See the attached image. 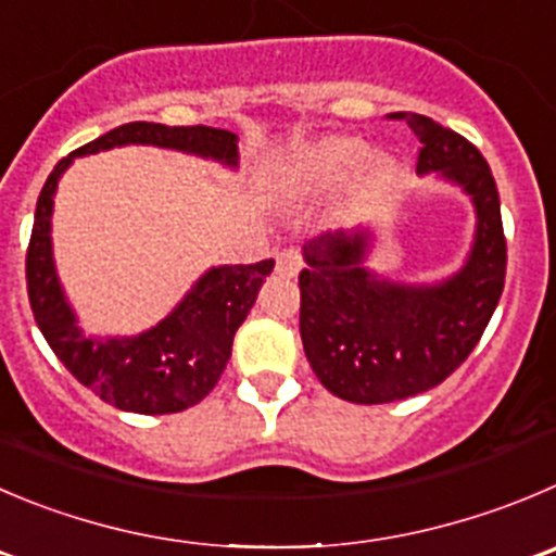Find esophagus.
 Returning a JSON list of instances; mask_svg holds the SVG:
<instances>
[{
  "label": "esophagus",
  "mask_w": 556,
  "mask_h": 556,
  "mask_svg": "<svg viewBox=\"0 0 556 556\" xmlns=\"http://www.w3.org/2000/svg\"><path fill=\"white\" fill-rule=\"evenodd\" d=\"M300 267H303V256H300L298 248H283V251L278 253V258H275V269H278V275H283V278H294V275L300 273Z\"/></svg>",
  "instance_id": "esophagus-1"
}]
</instances>
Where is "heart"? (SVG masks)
I'll return each mask as SVG.
<instances>
[{
  "mask_svg": "<svg viewBox=\"0 0 556 556\" xmlns=\"http://www.w3.org/2000/svg\"><path fill=\"white\" fill-rule=\"evenodd\" d=\"M361 161L363 166L357 185L363 190L384 185L395 174V157L390 152H368L366 155V141L357 136L336 134L300 144L287 161L273 168V182L283 193L314 195L341 185Z\"/></svg>",
  "mask_w": 556,
  "mask_h": 556,
  "instance_id": "obj_1",
  "label": "heart"
}]
</instances>
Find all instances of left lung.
<instances>
[{
  "label": "left lung",
  "mask_w": 556,
  "mask_h": 556,
  "mask_svg": "<svg viewBox=\"0 0 556 556\" xmlns=\"http://www.w3.org/2000/svg\"><path fill=\"white\" fill-rule=\"evenodd\" d=\"M404 119L420 141L417 174H440L475 204V240L458 273L440 283H395L366 267L371 231L321 235L303 248L300 338L332 395L388 404L445 382L469 357L505 289L507 245L500 193L478 147L431 116Z\"/></svg>",
  "instance_id": "1"
}]
</instances>
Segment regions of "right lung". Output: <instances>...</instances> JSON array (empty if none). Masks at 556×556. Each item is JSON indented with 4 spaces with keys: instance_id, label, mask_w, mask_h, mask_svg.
<instances>
[{
    "instance_id": "add662e5",
    "label": "right lung",
    "mask_w": 556,
    "mask_h": 556,
    "mask_svg": "<svg viewBox=\"0 0 556 556\" xmlns=\"http://www.w3.org/2000/svg\"><path fill=\"white\" fill-rule=\"evenodd\" d=\"M125 144H152L163 150L210 157L237 166V136L231 130L168 128L157 123H128L62 157L46 179L35 210L29 248H26V292L37 327L65 363L67 371L105 404L136 415H172L199 404L218 384L231 357L237 327L256 303L264 278L275 262L224 264L210 267L177 308L150 330L130 338L84 336L76 311L67 303L56 278L51 253V213L60 177L73 157Z\"/></svg>"
}]
</instances>
